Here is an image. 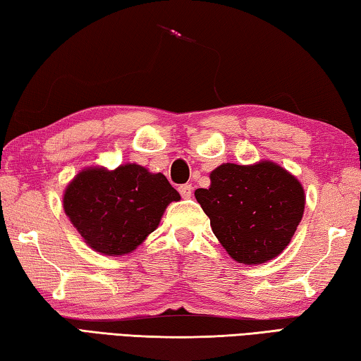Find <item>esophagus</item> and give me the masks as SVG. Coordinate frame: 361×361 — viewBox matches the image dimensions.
<instances>
[{"label": "esophagus", "instance_id": "esophagus-1", "mask_svg": "<svg viewBox=\"0 0 361 361\" xmlns=\"http://www.w3.org/2000/svg\"><path fill=\"white\" fill-rule=\"evenodd\" d=\"M178 191H180L183 199H189L192 195V186L191 185H181L178 188Z\"/></svg>", "mask_w": 361, "mask_h": 361}]
</instances>
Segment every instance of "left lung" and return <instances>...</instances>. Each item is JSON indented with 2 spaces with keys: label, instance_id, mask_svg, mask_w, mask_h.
<instances>
[{
  "label": "left lung",
  "instance_id": "left-lung-1",
  "mask_svg": "<svg viewBox=\"0 0 361 361\" xmlns=\"http://www.w3.org/2000/svg\"><path fill=\"white\" fill-rule=\"evenodd\" d=\"M209 181L208 189L194 192L195 199L233 260L265 264L289 246L306 202L297 176L273 161L226 162L209 173Z\"/></svg>",
  "mask_w": 361,
  "mask_h": 361
}]
</instances>
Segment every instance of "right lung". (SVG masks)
<instances>
[{
	"instance_id": "obj_1",
	"label": "right lung",
	"mask_w": 361,
	"mask_h": 361,
	"mask_svg": "<svg viewBox=\"0 0 361 361\" xmlns=\"http://www.w3.org/2000/svg\"><path fill=\"white\" fill-rule=\"evenodd\" d=\"M180 199L162 173L128 162L80 170L64 189L63 208L91 249L120 257L135 251Z\"/></svg>"
}]
</instances>
